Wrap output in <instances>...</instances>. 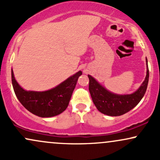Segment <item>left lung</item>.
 Segmentation results:
<instances>
[{"instance_id":"left-lung-1","label":"left lung","mask_w":160,"mask_h":160,"mask_svg":"<svg viewBox=\"0 0 160 160\" xmlns=\"http://www.w3.org/2000/svg\"><path fill=\"white\" fill-rule=\"evenodd\" d=\"M147 74L144 82L140 87L132 94L120 95L111 92L101 85L91 75L89 79V90L95 107L101 113L111 117H117L131 111L140 102L146 92L149 80V69L146 58Z\"/></svg>"}]
</instances>
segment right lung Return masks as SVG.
<instances>
[{
    "mask_svg": "<svg viewBox=\"0 0 160 160\" xmlns=\"http://www.w3.org/2000/svg\"><path fill=\"white\" fill-rule=\"evenodd\" d=\"M80 71L66 79L59 85L47 91H27L22 88L11 70L12 84L15 94L22 105L33 114L40 117H52L65 111L68 106L71 95L79 77Z\"/></svg>",
    "mask_w": 160,
    "mask_h": 160,
    "instance_id": "obj_1",
    "label": "right lung"
}]
</instances>
